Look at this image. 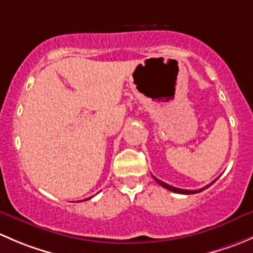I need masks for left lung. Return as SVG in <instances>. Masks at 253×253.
<instances>
[{
  "label": "left lung",
  "instance_id": "obj_1",
  "mask_svg": "<svg viewBox=\"0 0 253 253\" xmlns=\"http://www.w3.org/2000/svg\"><path fill=\"white\" fill-rule=\"evenodd\" d=\"M153 177H154V176H153ZM154 180L157 181L158 183H159V185H162L163 187L164 188H167V190H169V191H172V192H176V193H181V195H193V193H198V192H202L203 190H206V188H208L209 186L211 185V183L214 182H211V183H209L208 186H206V187H203V188H200V190H193V191H191V190H182V188H177V187H174V186H171V185H168V183H165V182H163V181H160L159 178H157V177H154Z\"/></svg>",
  "mask_w": 253,
  "mask_h": 253
}]
</instances>
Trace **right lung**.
Here are the masks:
<instances>
[{
    "label": "right lung",
    "instance_id": "right-lung-1",
    "mask_svg": "<svg viewBox=\"0 0 253 253\" xmlns=\"http://www.w3.org/2000/svg\"><path fill=\"white\" fill-rule=\"evenodd\" d=\"M89 198H90V197H89Z\"/></svg>",
    "mask_w": 253,
    "mask_h": 253
}]
</instances>
